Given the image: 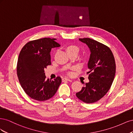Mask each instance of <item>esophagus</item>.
Wrapping results in <instances>:
<instances>
[{
  "label": "esophagus",
  "instance_id": "34e87169",
  "mask_svg": "<svg viewBox=\"0 0 133 133\" xmlns=\"http://www.w3.org/2000/svg\"><path fill=\"white\" fill-rule=\"evenodd\" d=\"M62 80H63V82H66V81H69V82H70V81H71V80H70L69 79L66 78H63V79H62Z\"/></svg>",
  "mask_w": 133,
  "mask_h": 133
}]
</instances>
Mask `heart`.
Returning <instances> with one entry per match:
<instances>
[{
	"label": "heart",
	"instance_id": "1",
	"mask_svg": "<svg viewBox=\"0 0 133 133\" xmlns=\"http://www.w3.org/2000/svg\"><path fill=\"white\" fill-rule=\"evenodd\" d=\"M79 50V48L75 45H69L66 48V51L68 53L70 51H76L78 53Z\"/></svg>",
	"mask_w": 133,
	"mask_h": 133
}]
</instances>
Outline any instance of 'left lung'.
Instances as JSON below:
<instances>
[{
    "label": "left lung",
    "instance_id": "1",
    "mask_svg": "<svg viewBox=\"0 0 133 133\" xmlns=\"http://www.w3.org/2000/svg\"><path fill=\"white\" fill-rule=\"evenodd\" d=\"M89 48L91 54L88 66L89 82L76 92L82 102L94 103L105 95L112 85L115 75V61L111 50L108 46L90 38L79 39Z\"/></svg>",
    "mask_w": 133,
    "mask_h": 133
}]
</instances>
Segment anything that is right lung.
I'll list each match as a JSON object with an SVG mask.
<instances>
[{
	"mask_svg": "<svg viewBox=\"0 0 133 133\" xmlns=\"http://www.w3.org/2000/svg\"><path fill=\"white\" fill-rule=\"evenodd\" d=\"M55 40L44 38L30 41L19 55L17 72L19 83L25 93L38 101L53 97L62 83L60 76L46 80L44 73V69L51 65V49L60 46Z\"/></svg>",
	"mask_w": 133,
	"mask_h": 133,
	"instance_id": "1",
	"label": "right lung"
}]
</instances>
